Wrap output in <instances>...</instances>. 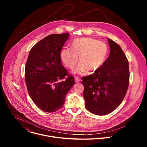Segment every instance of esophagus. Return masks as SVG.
I'll return each instance as SVG.
<instances>
[{
  "label": "esophagus",
  "mask_w": 147,
  "mask_h": 147,
  "mask_svg": "<svg viewBox=\"0 0 147 147\" xmlns=\"http://www.w3.org/2000/svg\"><path fill=\"white\" fill-rule=\"evenodd\" d=\"M80 79L78 78V77H75V82H80Z\"/></svg>",
  "instance_id": "34e87169"
}]
</instances>
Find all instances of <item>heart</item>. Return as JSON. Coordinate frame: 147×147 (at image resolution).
<instances>
[{"label": "heart", "instance_id": "heart-1", "mask_svg": "<svg viewBox=\"0 0 147 147\" xmlns=\"http://www.w3.org/2000/svg\"><path fill=\"white\" fill-rule=\"evenodd\" d=\"M71 48H63L60 57L65 66L73 69L78 61L80 63L74 70V73L81 74L86 70L93 73L105 63L108 56L107 45L101 41L92 38L76 39L71 44Z\"/></svg>", "mask_w": 147, "mask_h": 147}]
</instances>
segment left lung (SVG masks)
<instances>
[{
  "instance_id": "8db88e82",
  "label": "left lung",
  "mask_w": 147,
  "mask_h": 147,
  "mask_svg": "<svg viewBox=\"0 0 147 147\" xmlns=\"http://www.w3.org/2000/svg\"><path fill=\"white\" fill-rule=\"evenodd\" d=\"M108 40L111 52L105 63L81 81L86 109L99 116L108 115L120 105L129 85L128 60L117 44Z\"/></svg>"
}]
</instances>
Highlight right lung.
Instances as JSON below:
<instances>
[{
  "mask_svg": "<svg viewBox=\"0 0 147 147\" xmlns=\"http://www.w3.org/2000/svg\"><path fill=\"white\" fill-rule=\"evenodd\" d=\"M69 37L67 33L49 35L30 51L25 67L26 86L31 99L44 112L61 109L67 93L74 84V77L69 74L60 57Z\"/></svg>",
  "mask_w": 147,
  "mask_h": 147,
  "instance_id": "right-lung-1",
  "label": "right lung"
}]
</instances>
